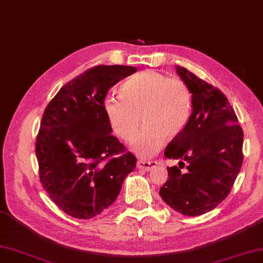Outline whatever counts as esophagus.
<instances>
[{"label": "esophagus", "instance_id": "1", "mask_svg": "<svg viewBox=\"0 0 263 263\" xmlns=\"http://www.w3.org/2000/svg\"><path fill=\"white\" fill-rule=\"evenodd\" d=\"M158 165L157 160H152V161H146V160H138L137 163V167L140 170H144V171H149L154 168Z\"/></svg>", "mask_w": 263, "mask_h": 263}]
</instances>
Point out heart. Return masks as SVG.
Listing matches in <instances>:
<instances>
[{"label": "heart", "mask_w": 263, "mask_h": 263, "mask_svg": "<svg viewBox=\"0 0 263 263\" xmlns=\"http://www.w3.org/2000/svg\"><path fill=\"white\" fill-rule=\"evenodd\" d=\"M120 97L104 100V111L111 130L124 141L132 140L133 152L150 157L159 152L166 137H177L192 111V92L186 82L157 71L138 73L120 87Z\"/></svg>", "instance_id": "obj_1"}]
</instances>
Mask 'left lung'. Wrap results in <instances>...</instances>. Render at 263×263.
<instances>
[{
  "mask_svg": "<svg viewBox=\"0 0 263 263\" xmlns=\"http://www.w3.org/2000/svg\"><path fill=\"white\" fill-rule=\"evenodd\" d=\"M192 92V114L165 149L168 178L159 190L171 208L185 216L205 214L227 198L243 164V130L219 89L176 65Z\"/></svg>",
  "mask_w": 263,
  "mask_h": 263,
  "instance_id": "1",
  "label": "left lung"
}]
</instances>
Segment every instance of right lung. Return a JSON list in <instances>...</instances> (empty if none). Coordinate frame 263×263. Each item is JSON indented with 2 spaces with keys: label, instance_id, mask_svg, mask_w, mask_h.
Masks as SVG:
<instances>
[{
  "label": "right lung",
  "instance_id": "right-lung-1",
  "mask_svg": "<svg viewBox=\"0 0 263 263\" xmlns=\"http://www.w3.org/2000/svg\"><path fill=\"white\" fill-rule=\"evenodd\" d=\"M135 72V66H93L65 83L44 110L35 149L39 180L66 215L102 214L136 168V156L110 135L103 106L108 89Z\"/></svg>",
  "mask_w": 263,
  "mask_h": 263
}]
</instances>
